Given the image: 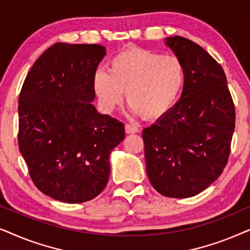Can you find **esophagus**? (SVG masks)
Here are the masks:
<instances>
[{"label":"esophagus","mask_w":250,"mask_h":250,"mask_svg":"<svg viewBox=\"0 0 250 250\" xmlns=\"http://www.w3.org/2000/svg\"><path fill=\"white\" fill-rule=\"evenodd\" d=\"M125 132L127 133V134H134V133H138L139 132V128L136 127L135 125L126 124L125 125Z\"/></svg>","instance_id":"obj_1"}]
</instances>
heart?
Masks as SVG:
<instances>
[{"label": "heart", "mask_w": 250, "mask_h": 250, "mask_svg": "<svg viewBox=\"0 0 250 250\" xmlns=\"http://www.w3.org/2000/svg\"><path fill=\"white\" fill-rule=\"evenodd\" d=\"M186 84V67L174 56L131 46L110 60L109 73L98 70L93 88L105 111L121 104L123 92L132 112L146 119L165 116L179 100Z\"/></svg>", "instance_id": "b5f03b06"}]
</instances>
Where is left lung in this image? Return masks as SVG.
<instances>
[{"instance_id": "obj_1", "label": "left lung", "mask_w": 250, "mask_h": 250, "mask_svg": "<svg viewBox=\"0 0 250 250\" xmlns=\"http://www.w3.org/2000/svg\"><path fill=\"white\" fill-rule=\"evenodd\" d=\"M165 45L186 67V84L172 110L143 129L150 183L160 194L189 198L207 189L230 155L235 111L221 64L182 36Z\"/></svg>"}]
</instances>
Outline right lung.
<instances>
[{"instance_id": "right-lung-1", "label": "right lung", "mask_w": 250, "mask_h": 250, "mask_svg": "<svg viewBox=\"0 0 250 250\" xmlns=\"http://www.w3.org/2000/svg\"><path fill=\"white\" fill-rule=\"evenodd\" d=\"M104 56L99 44H53L20 92V153L37 189L62 203H85L102 192L109 156L124 140V124L92 104L93 77Z\"/></svg>"}]
</instances>
